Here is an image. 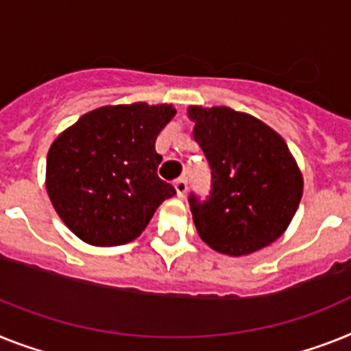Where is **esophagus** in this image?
<instances>
[{"instance_id":"esophagus-1","label":"esophagus","mask_w":351,"mask_h":351,"mask_svg":"<svg viewBox=\"0 0 351 351\" xmlns=\"http://www.w3.org/2000/svg\"><path fill=\"white\" fill-rule=\"evenodd\" d=\"M173 188H176V192H178L179 197H184L188 190V181L184 178H179L178 181H173Z\"/></svg>"}]
</instances>
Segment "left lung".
I'll list each match as a JSON object with an SVG mask.
<instances>
[{
  "label": "left lung",
  "mask_w": 351,
  "mask_h": 351,
  "mask_svg": "<svg viewBox=\"0 0 351 351\" xmlns=\"http://www.w3.org/2000/svg\"><path fill=\"white\" fill-rule=\"evenodd\" d=\"M188 117L211 169L206 201L188 197L199 237L230 256L280 239L303 195V178L285 140L258 118L230 107L192 106Z\"/></svg>",
  "instance_id": "1"
}]
</instances>
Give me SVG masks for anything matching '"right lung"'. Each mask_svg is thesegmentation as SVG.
Returning <instances> with one entry per match:
<instances>
[{
    "instance_id": "1",
    "label": "right lung",
    "mask_w": 351,
    "mask_h": 351,
    "mask_svg": "<svg viewBox=\"0 0 351 351\" xmlns=\"http://www.w3.org/2000/svg\"><path fill=\"white\" fill-rule=\"evenodd\" d=\"M170 104L106 106L86 112L51 143L46 190L55 211L86 244H127L147 228L172 184L158 178L156 138Z\"/></svg>"
}]
</instances>
